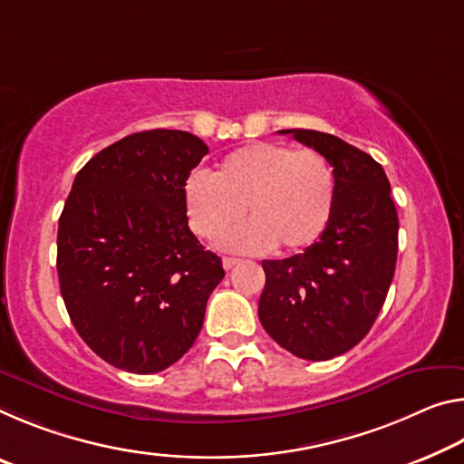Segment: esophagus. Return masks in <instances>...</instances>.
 <instances>
[{"label":"esophagus","mask_w":464,"mask_h":464,"mask_svg":"<svg viewBox=\"0 0 464 464\" xmlns=\"http://www.w3.org/2000/svg\"><path fill=\"white\" fill-rule=\"evenodd\" d=\"M239 264V260L237 258H229V256H225L223 258V266H225V270H231V268H235Z\"/></svg>","instance_id":"obj_1"}]
</instances>
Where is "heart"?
<instances>
[{
	"mask_svg": "<svg viewBox=\"0 0 464 464\" xmlns=\"http://www.w3.org/2000/svg\"><path fill=\"white\" fill-rule=\"evenodd\" d=\"M336 181L318 150L278 142H252L217 165L212 179L186 183V210L198 237L217 241L246 217L249 223L227 235L237 252H304L322 237L334 210Z\"/></svg>",
	"mask_w": 464,
	"mask_h": 464,
	"instance_id": "1",
	"label": "heart"
}]
</instances>
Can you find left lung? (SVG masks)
<instances>
[{
    "label": "left lung",
    "mask_w": 464,
    "mask_h": 464,
    "mask_svg": "<svg viewBox=\"0 0 464 464\" xmlns=\"http://www.w3.org/2000/svg\"><path fill=\"white\" fill-rule=\"evenodd\" d=\"M324 157L334 171V210L304 254L264 260L258 315L295 357L326 362L370 333L391 289L399 252V215L391 181L370 154L333 134L281 130Z\"/></svg>",
    "instance_id": "obj_1"
}]
</instances>
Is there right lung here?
<instances>
[{"mask_svg": "<svg viewBox=\"0 0 464 464\" xmlns=\"http://www.w3.org/2000/svg\"><path fill=\"white\" fill-rule=\"evenodd\" d=\"M206 152L189 131H138L73 179L57 229L62 297L82 341L120 370L163 372L186 355L225 276L186 215V181Z\"/></svg>", "mask_w": 464, "mask_h": 464, "instance_id": "obj_1", "label": "right lung"}]
</instances>
